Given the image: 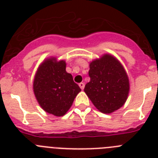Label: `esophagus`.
<instances>
[{
    "instance_id": "obj_1",
    "label": "esophagus",
    "mask_w": 158,
    "mask_h": 158,
    "mask_svg": "<svg viewBox=\"0 0 158 158\" xmlns=\"http://www.w3.org/2000/svg\"><path fill=\"white\" fill-rule=\"evenodd\" d=\"M79 86H80L81 89L82 90H83L84 88H85V83H83V82H81V83L79 84Z\"/></svg>"
}]
</instances>
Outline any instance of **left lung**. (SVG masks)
<instances>
[{
  "label": "left lung",
  "instance_id": "8db88e82",
  "mask_svg": "<svg viewBox=\"0 0 158 158\" xmlns=\"http://www.w3.org/2000/svg\"><path fill=\"white\" fill-rule=\"evenodd\" d=\"M90 81L84 91L104 114L119 109L127 100L130 81L123 65L114 55L104 54L89 62Z\"/></svg>",
  "mask_w": 158,
  "mask_h": 158
}]
</instances>
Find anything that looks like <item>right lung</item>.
<instances>
[{"label": "right lung", "instance_id": "add662e5", "mask_svg": "<svg viewBox=\"0 0 158 158\" xmlns=\"http://www.w3.org/2000/svg\"><path fill=\"white\" fill-rule=\"evenodd\" d=\"M65 68V60L48 57L39 65L33 80L36 100L43 111L54 116L66 114L77 95L81 91Z\"/></svg>", "mask_w": 158, "mask_h": 158}]
</instances>
